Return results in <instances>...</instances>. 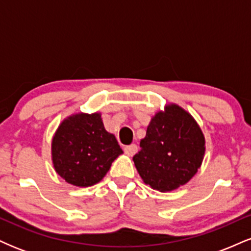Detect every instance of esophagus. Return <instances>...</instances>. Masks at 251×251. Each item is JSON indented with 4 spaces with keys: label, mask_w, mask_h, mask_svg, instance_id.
<instances>
[{
    "label": "esophagus",
    "mask_w": 251,
    "mask_h": 251,
    "mask_svg": "<svg viewBox=\"0 0 251 251\" xmlns=\"http://www.w3.org/2000/svg\"><path fill=\"white\" fill-rule=\"evenodd\" d=\"M124 151H125L126 154L133 155V154L137 153L138 148H137V145H135V144H131V145L125 146V149H124Z\"/></svg>",
    "instance_id": "1"
}]
</instances>
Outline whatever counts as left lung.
<instances>
[{"label":"left lung","mask_w":251,"mask_h":251,"mask_svg":"<svg viewBox=\"0 0 251 251\" xmlns=\"http://www.w3.org/2000/svg\"><path fill=\"white\" fill-rule=\"evenodd\" d=\"M133 162L144 183L158 191H172L197 174L205 139L191 114L171 103L151 119Z\"/></svg>","instance_id":"obj_1"}]
</instances>
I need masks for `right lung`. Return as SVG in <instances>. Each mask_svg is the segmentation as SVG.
<instances>
[{"mask_svg": "<svg viewBox=\"0 0 251 251\" xmlns=\"http://www.w3.org/2000/svg\"><path fill=\"white\" fill-rule=\"evenodd\" d=\"M123 153L103 127L100 113H77L60 124L51 142V159L60 177L75 186H92L105 177Z\"/></svg>", "mask_w": 251, "mask_h": 251, "instance_id": "right-lung-1", "label": "right lung"}]
</instances>
